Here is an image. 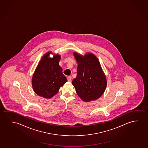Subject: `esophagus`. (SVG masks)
I'll return each instance as SVG.
<instances>
[{
  "label": "esophagus",
  "mask_w": 148,
  "mask_h": 148,
  "mask_svg": "<svg viewBox=\"0 0 148 148\" xmlns=\"http://www.w3.org/2000/svg\"><path fill=\"white\" fill-rule=\"evenodd\" d=\"M72 77L71 76H68V78H67V79H68V82H71V80H72Z\"/></svg>",
  "instance_id": "34e87169"
}]
</instances>
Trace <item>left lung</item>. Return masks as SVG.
I'll list each match as a JSON object with an SVG mask.
<instances>
[{"label":"left lung","mask_w":148,"mask_h":148,"mask_svg":"<svg viewBox=\"0 0 148 148\" xmlns=\"http://www.w3.org/2000/svg\"><path fill=\"white\" fill-rule=\"evenodd\" d=\"M77 61V76L72 81L78 96L84 102L96 100L105 92L107 80L98 58L88 52L73 53Z\"/></svg>","instance_id":"1"}]
</instances>
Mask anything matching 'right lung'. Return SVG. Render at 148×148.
<instances>
[{
    "instance_id": "1",
    "label": "right lung",
    "mask_w": 148,
    "mask_h": 148,
    "mask_svg": "<svg viewBox=\"0 0 148 148\" xmlns=\"http://www.w3.org/2000/svg\"><path fill=\"white\" fill-rule=\"evenodd\" d=\"M51 51L42 56L32 76V84L34 92L39 96L50 99L58 93L60 87L66 82L59 65L60 56L54 54L49 58Z\"/></svg>"
}]
</instances>
